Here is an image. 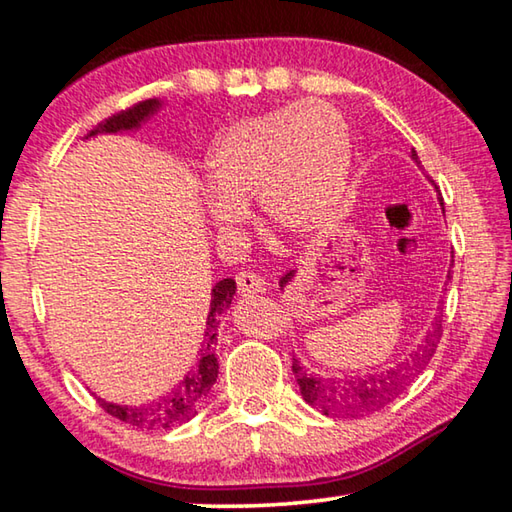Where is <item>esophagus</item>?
Listing matches in <instances>:
<instances>
[{"mask_svg":"<svg viewBox=\"0 0 512 512\" xmlns=\"http://www.w3.org/2000/svg\"><path fill=\"white\" fill-rule=\"evenodd\" d=\"M237 287H239L241 296H250V293L266 291V282L257 273L241 271V273H237Z\"/></svg>","mask_w":512,"mask_h":512,"instance_id":"1","label":"esophagus"}]
</instances>
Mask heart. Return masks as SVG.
Listing matches in <instances>:
<instances>
[{"label":"heart","instance_id":"1","mask_svg":"<svg viewBox=\"0 0 512 512\" xmlns=\"http://www.w3.org/2000/svg\"><path fill=\"white\" fill-rule=\"evenodd\" d=\"M350 173V126L329 103H291L241 119L205 153L207 221L221 235L235 232L257 196L268 228L307 237L339 212Z\"/></svg>","mask_w":512,"mask_h":512}]
</instances>
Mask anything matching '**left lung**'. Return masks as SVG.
Masks as SVG:
<instances>
[{"instance_id":"obj_1","label":"left lung","mask_w":512,"mask_h":512,"mask_svg":"<svg viewBox=\"0 0 512 512\" xmlns=\"http://www.w3.org/2000/svg\"><path fill=\"white\" fill-rule=\"evenodd\" d=\"M411 160L420 167L418 153L411 151ZM436 187V185H433ZM443 205V198H440ZM298 271H289L280 277V287L284 289L289 282H293ZM452 277V271H447V280ZM433 327L424 334V341L418 352L411 354V361L400 363L395 368L386 370H372L366 375H343V377H325L309 372L302 363L293 357V375L300 386V395L309 406H314L323 415H334V418H361V415H370L386 404H391L395 397H400L411 379L427 366L433 352L438 348L440 334H443V325L436 318L431 323Z\"/></svg>"}]
</instances>
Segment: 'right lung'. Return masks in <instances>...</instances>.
Returning a JSON list of instances; mask_svg holds the SVG:
<instances>
[{
	"mask_svg": "<svg viewBox=\"0 0 512 512\" xmlns=\"http://www.w3.org/2000/svg\"><path fill=\"white\" fill-rule=\"evenodd\" d=\"M162 106L164 101L160 99L137 103V106L103 121V124L94 128L88 137L137 131V128H142V124H146L153 115H158V110H162ZM235 291L237 282L232 280V277H225V280L214 284L210 311H207L205 320V339L201 345V352H198V361L176 388H171L167 395L158 397V400L140 406L115 404L99 397L101 409L110 413L112 418L133 424L137 429H173L185 424L187 420H192L207 400V395H210L212 386L216 384V377H219V361H216V336L219 334H216V329H219L221 323L219 318L230 309Z\"/></svg>",
	"mask_w": 512,
	"mask_h": 512,
	"instance_id": "1",
	"label": "right lung"
}]
</instances>
